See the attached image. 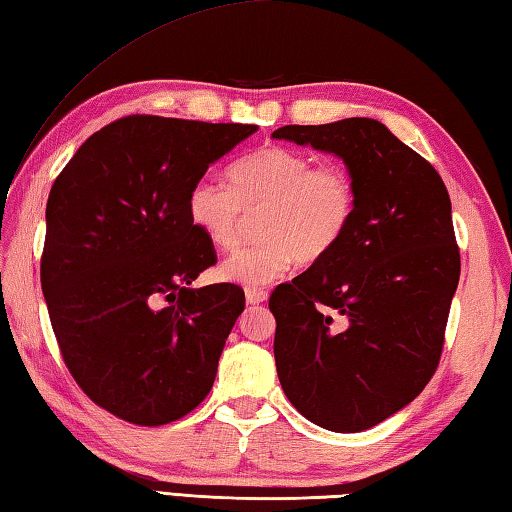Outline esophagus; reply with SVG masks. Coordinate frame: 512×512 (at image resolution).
Returning <instances> with one entry per match:
<instances>
[{
	"label": "esophagus",
	"mask_w": 512,
	"mask_h": 512,
	"mask_svg": "<svg viewBox=\"0 0 512 512\" xmlns=\"http://www.w3.org/2000/svg\"><path fill=\"white\" fill-rule=\"evenodd\" d=\"M268 299V290L264 288H246V302L248 304H264Z\"/></svg>",
	"instance_id": "34e87169"
}]
</instances>
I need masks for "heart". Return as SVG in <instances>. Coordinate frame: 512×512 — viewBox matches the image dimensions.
<instances>
[{
	"instance_id": "obj_1",
	"label": "heart",
	"mask_w": 512,
	"mask_h": 512,
	"mask_svg": "<svg viewBox=\"0 0 512 512\" xmlns=\"http://www.w3.org/2000/svg\"><path fill=\"white\" fill-rule=\"evenodd\" d=\"M188 219L217 250H235L246 217L257 215L255 246L219 266L230 284L264 286L297 262L317 264L342 244L357 215V184L342 164H313L302 150L262 146L226 170V186L199 179L188 190Z\"/></svg>"
}]
</instances>
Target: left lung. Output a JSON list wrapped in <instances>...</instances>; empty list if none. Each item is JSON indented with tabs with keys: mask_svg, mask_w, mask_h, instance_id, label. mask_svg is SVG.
<instances>
[{
	"mask_svg": "<svg viewBox=\"0 0 512 512\" xmlns=\"http://www.w3.org/2000/svg\"><path fill=\"white\" fill-rule=\"evenodd\" d=\"M344 159L357 215L333 253L279 284V384L299 413L359 433L408 406L435 375L459 282L448 190L422 155L368 117L273 133Z\"/></svg>",
	"mask_w": 512,
	"mask_h": 512,
	"instance_id": "obj_1",
	"label": "left lung"
}]
</instances>
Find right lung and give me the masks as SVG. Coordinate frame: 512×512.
Segmentation results:
<instances>
[{"label":"right lung","mask_w":512,"mask_h":512,"mask_svg":"<svg viewBox=\"0 0 512 512\" xmlns=\"http://www.w3.org/2000/svg\"><path fill=\"white\" fill-rule=\"evenodd\" d=\"M253 124L130 115L79 146L50 188L42 290L79 388L137 426L188 415L213 388L244 290L190 288L215 248L188 190Z\"/></svg>","instance_id":"right-lung-1"}]
</instances>
